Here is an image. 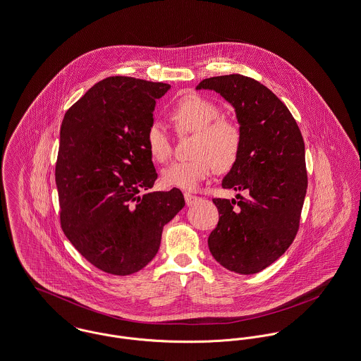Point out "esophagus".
<instances>
[{"instance_id":"esophagus-1","label":"esophagus","mask_w":361,"mask_h":361,"mask_svg":"<svg viewBox=\"0 0 361 361\" xmlns=\"http://www.w3.org/2000/svg\"><path fill=\"white\" fill-rule=\"evenodd\" d=\"M184 197H185V203H187V206H191V204H194L195 202L197 200V196L190 194V192H185V194H184Z\"/></svg>"}]
</instances>
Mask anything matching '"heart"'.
Masks as SVG:
<instances>
[{
	"mask_svg": "<svg viewBox=\"0 0 361 361\" xmlns=\"http://www.w3.org/2000/svg\"><path fill=\"white\" fill-rule=\"evenodd\" d=\"M220 116L221 111L213 102L196 94L183 97L171 109L170 119L177 132L195 133L194 158L173 162L162 171V183L166 187L192 191L212 174L214 166L226 171L236 164L242 148L240 128ZM145 144L154 161L166 162L171 154V141L159 122L148 128Z\"/></svg>",
	"mask_w": 361,
	"mask_h": 361,
	"instance_id": "obj_1",
	"label": "heart"
}]
</instances>
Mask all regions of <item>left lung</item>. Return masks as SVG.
I'll use <instances>...</instances> for the list:
<instances>
[{
  "instance_id": "obj_1",
  "label": "left lung",
  "mask_w": 361,
  "mask_h": 361,
  "mask_svg": "<svg viewBox=\"0 0 361 361\" xmlns=\"http://www.w3.org/2000/svg\"><path fill=\"white\" fill-rule=\"evenodd\" d=\"M200 89L220 93L235 110L242 148L221 185L247 192L238 202L213 199L220 220L209 249L228 271L252 275L274 264L297 235L307 187L305 144L291 112L262 83L231 74L203 80Z\"/></svg>"
}]
</instances>
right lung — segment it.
Wrapping results in <instances>:
<instances>
[{
    "mask_svg": "<svg viewBox=\"0 0 361 361\" xmlns=\"http://www.w3.org/2000/svg\"><path fill=\"white\" fill-rule=\"evenodd\" d=\"M170 85L110 77L64 115L56 164L61 228L96 268L126 276L157 255L162 231L184 207L178 188L149 191L158 178L145 133Z\"/></svg>",
    "mask_w": 361,
    "mask_h": 361,
    "instance_id": "1",
    "label": "right lung"
}]
</instances>
